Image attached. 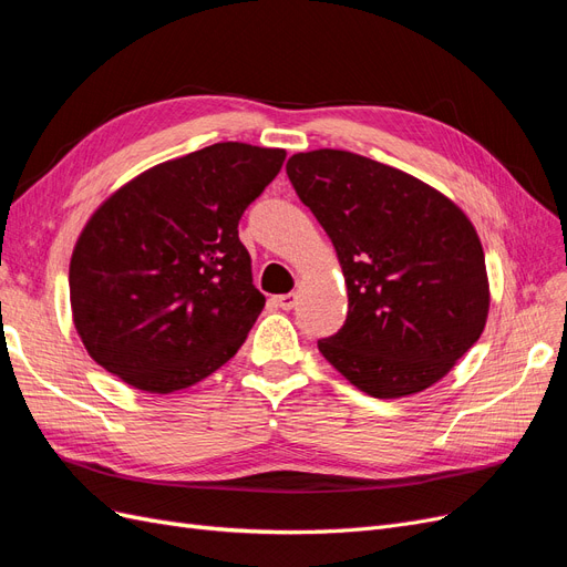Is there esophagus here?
I'll return each mask as SVG.
<instances>
[{
	"label": "esophagus",
	"instance_id": "esophagus-1",
	"mask_svg": "<svg viewBox=\"0 0 567 567\" xmlns=\"http://www.w3.org/2000/svg\"><path fill=\"white\" fill-rule=\"evenodd\" d=\"M272 303L282 310H291L297 306V295H280V297H272Z\"/></svg>",
	"mask_w": 567,
	"mask_h": 567
}]
</instances>
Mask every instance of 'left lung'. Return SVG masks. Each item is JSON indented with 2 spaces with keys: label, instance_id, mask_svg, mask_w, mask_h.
<instances>
[{
  "label": "left lung",
  "instance_id": "8db88e82",
  "mask_svg": "<svg viewBox=\"0 0 567 567\" xmlns=\"http://www.w3.org/2000/svg\"><path fill=\"white\" fill-rule=\"evenodd\" d=\"M287 176L337 249L349 291L324 360L372 398L422 393L485 330L489 282L476 226L412 174L349 151L287 159Z\"/></svg>",
  "mask_w": 567,
  "mask_h": 567
}]
</instances>
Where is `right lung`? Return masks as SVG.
<instances>
[{"instance_id": "obj_1", "label": "right lung", "mask_w": 567, "mask_h": 567, "mask_svg": "<svg viewBox=\"0 0 567 567\" xmlns=\"http://www.w3.org/2000/svg\"><path fill=\"white\" fill-rule=\"evenodd\" d=\"M285 155L214 143L145 169L89 216L70 257V308L103 370L164 395L237 353L266 306L237 224Z\"/></svg>"}]
</instances>
